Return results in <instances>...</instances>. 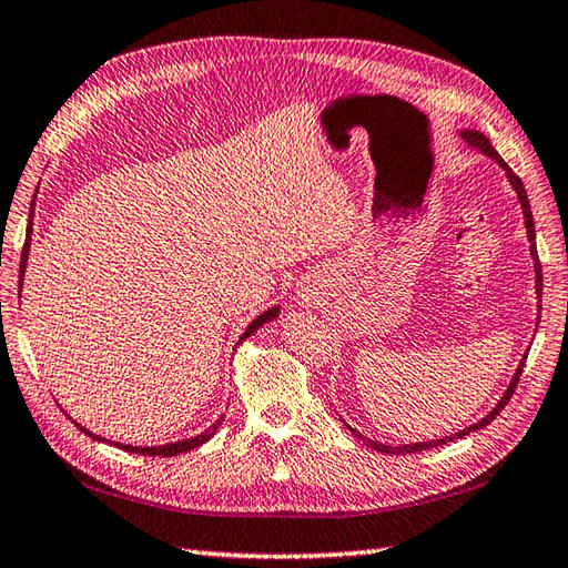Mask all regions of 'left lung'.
Listing matches in <instances>:
<instances>
[{"label": "left lung", "instance_id": "left-lung-1", "mask_svg": "<svg viewBox=\"0 0 568 568\" xmlns=\"http://www.w3.org/2000/svg\"><path fill=\"white\" fill-rule=\"evenodd\" d=\"M460 138H463L465 142H468V148H473V150H477V152H483L485 158H490V160H495L499 166H503L509 186L515 189V194H517V199H519V206H521V214H525V229H527V241H529V255H531V261H535V291H537V300H539L537 307H539V313H541V265H539V258H537V233H535V219H531V206H529V199H527V189H525V184H521L519 176H517L513 170H509L507 162H505L503 158H499L497 150L490 144V140H487L480 130H460ZM525 359H527V354H525V357H521V362L517 364V372H515V376H513V382H509V386L505 388L503 398H499V402L495 404V408L490 410V414L477 420V424H473V426H468V428H463V430H458V433H453V436L436 438V440H424V443H406V446H386V443L366 438L364 433H359L357 428H352L349 424H344V420H342V424L347 426L352 436L357 438V440H362L364 446H369L372 450H379V453H386V455H406V453H420V450H428V448L446 446V443H450V440H455V438H463V436H468V433H475V430L485 428V426L490 424V420L499 414V410H503V408L507 406V402H509V398H513L515 388H517V382H519L521 366H525ZM339 418H342V416H339Z\"/></svg>", "mask_w": 568, "mask_h": 568}]
</instances>
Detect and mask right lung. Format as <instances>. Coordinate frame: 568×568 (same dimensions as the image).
<instances>
[{"instance_id": "add662e5", "label": "right lung", "mask_w": 568, "mask_h": 568, "mask_svg": "<svg viewBox=\"0 0 568 568\" xmlns=\"http://www.w3.org/2000/svg\"><path fill=\"white\" fill-rule=\"evenodd\" d=\"M39 192V189H37ZM33 206H37V194H33V202H31V209H29V224H27V241H24V251H21V263H19V293H21V285H24V273H27V263H29V248H31V231H33ZM277 315H281V305H275V307H271V310H265L263 315H258L255 317L251 325L246 327V332H243L241 335V339H239V344L241 342H246L255 329L258 327H263L265 322H273ZM221 420H224V416H221L214 426L211 428H206L204 433H199V436H194V438H184V440H174V443H166V446H125V443H113V440H105V438H100V436H95V433H91L88 428H83L81 424H75L78 428H81L85 436H91L93 440H100V443H110V446H118V448H122V450H128V453H138V455H164V458H172V455H180V453H186V450H194V448H199V446H204V443L214 436V433L219 430V426H221Z\"/></svg>"}]
</instances>
